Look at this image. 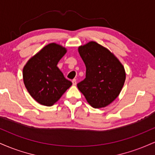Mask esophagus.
<instances>
[{"label": "esophagus", "instance_id": "obj_1", "mask_svg": "<svg viewBox=\"0 0 155 155\" xmlns=\"http://www.w3.org/2000/svg\"><path fill=\"white\" fill-rule=\"evenodd\" d=\"M72 83H73V85H76V79H74L72 80Z\"/></svg>", "mask_w": 155, "mask_h": 155}]
</instances>
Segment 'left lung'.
<instances>
[{"label":"left lung","instance_id":"left-lung-1","mask_svg":"<svg viewBox=\"0 0 155 155\" xmlns=\"http://www.w3.org/2000/svg\"><path fill=\"white\" fill-rule=\"evenodd\" d=\"M78 50L86 66V78L77 84L78 89L92 107H106L123 87L124 66L113 53L95 41L80 46Z\"/></svg>","mask_w":155,"mask_h":155}]
</instances>
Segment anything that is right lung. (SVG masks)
Returning a JSON list of instances; mask_svg holds the SVG:
<instances>
[{
  "label": "right lung",
  "instance_id": "obj_1",
  "mask_svg": "<svg viewBox=\"0 0 155 155\" xmlns=\"http://www.w3.org/2000/svg\"><path fill=\"white\" fill-rule=\"evenodd\" d=\"M66 51L61 45L51 43L32 57L23 68L25 86L38 104L52 106L72 85L57 66Z\"/></svg>",
  "mask_w": 155,
  "mask_h": 155
}]
</instances>
